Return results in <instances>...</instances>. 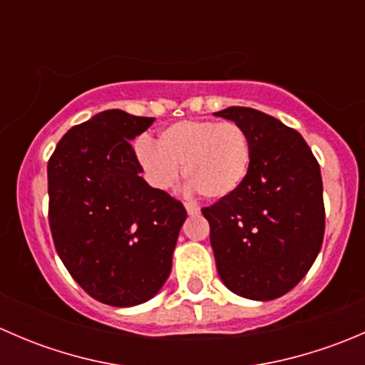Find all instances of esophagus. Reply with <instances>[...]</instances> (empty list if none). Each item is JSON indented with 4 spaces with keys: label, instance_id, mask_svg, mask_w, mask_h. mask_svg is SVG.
Returning <instances> with one entry per match:
<instances>
[{
    "label": "esophagus",
    "instance_id": "1",
    "mask_svg": "<svg viewBox=\"0 0 365 365\" xmlns=\"http://www.w3.org/2000/svg\"><path fill=\"white\" fill-rule=\"evenodd\" d=\"M185 210H187V213H189V215H197V213H200V208H197V206L192 205V203H185Z\"/></svg>",
    "mask_w": 365,
    "mask_h": 365
}]
</instances>
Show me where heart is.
I'll list each match as a JSON object with an SVG mask.
<instances>
[{"instance_id":"heart-1","label":"heart","mask_w":365,"mask_h":365,"mask_svg":"<svg viewBox=\"0 0 365 365\" xmlns=\"http://www.w3.org/2000/svg\"><path fill=\"white\" fill-rule=\"evenodd\" d=\"M135 155L155 189H171L183 165L190 189L206 200H226L247 180L252 145L235 121L183 120L162 128L157 146L141 139Z\"/></svg>"}]
</instances>
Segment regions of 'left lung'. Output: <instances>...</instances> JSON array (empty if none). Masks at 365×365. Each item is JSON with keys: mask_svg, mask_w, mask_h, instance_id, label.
Listing matches in <instances>:
<instances>
[{"mask_svg": "<svg viewBox=\"0 0 365 365\" xmlns=\"http://www.w3.org/2000/svg\"><path fill=\"white\" fill-rule=\"evenodd\" d=\"M235 121L252 145L251 171L226 200L201 210L220 279L237 295L274 300L314 263L325 233L318 160L300 134L251 108L213 113Z\"/></svg>", "mask_w": 365, "mask_h": 365, "instance_id": "1", "label": "left lung"}]
</instances>
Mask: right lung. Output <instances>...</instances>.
Listing matches in <instances>:
<instances>
[{
    "mask_svg": "<svg viewBox=\"0 0 365 365\" xmlns=\"http://www.w3.org/2000/svg\"><path fill=\"white\" fill-rule=\"evenodd\" d=\"M155 118L95 114L61 138L47 164L54 247L95 300L132 307L160 292L187 212L141 178L130 141Z\"/></svg>",
    "mask_w": 365,
    "mask_h": 365,
    "instance_id": "add662e5",
    "label": "right lung"
}]
</instances>
